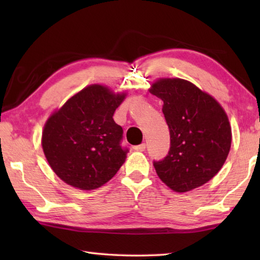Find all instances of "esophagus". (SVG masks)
<instances>
[{
  "label": "esophagus",
  "instance_id": "1",
  "mask_svg": "<svg viewBox=\"0 0 260 260\" xmlns=\"http://www.w3.org/2000/svg\"><path fill=\"white\" fill-rule=\"evenodd\" d=\"M146 143H142V144H139V146H135L133 149L136 151H144L146 150Z\"/></svg>",
  "mask_w": 260,
  "mask_h": 260
}]
</instances>
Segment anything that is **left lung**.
<instances>
[{
    "label": "left lung",
    "mask_w": 260,
    "mask_h": 260,
    "mask_svg": "<svg viewBox=\"0 0 260 260\" xmlns=\"http://www.w3.org/2000/svg\"><path fill=\"white\" fill-rule=\"evenodd\" d=\"M150 93L162 101L171 146L153 160L158 177L172 190L189 191L221 169L232 143L227 114L212 96L182 79H160Z\"/></svg>",
    "instance_id": "8db88e82"
}]
</instances>
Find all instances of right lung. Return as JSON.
I'll use <instances>...</instances> for the list:
<instances>
[{
	"label": "right lung",
	"mask_w": 260,
	"mask_h": 260,
	"mask_svg": "<svg viewBox=\"0 0 260 260\" xmlns=\"http://www.w3.org/2000/svg\"><path fill=\"white\" fill-rule=\"evenodd\" d=\"M125 94L91 85L70 99L46 122L42 148L54 172L82 190L107 183L124 164L121 126L113 113Z\"/></svg>",
	"instance_id": "add662e5"
}]
</instances>
